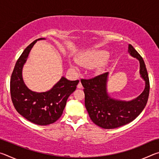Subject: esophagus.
Instances as JSON below:
<instances>
[{"instance_id":"esophagus-1","label":"esophagus","mask_w":159,"mask_h":159,"mask_svg":"<svg viewBox=\"0 0 159 159\" xmlns=\"http://www.w3.org/2000/svg\"><path fill=\"white\" fill-rule=\"evenodd\" d=\"M77 88H83L82 83H81V82H80V81L79 83V84H78Z\"/></svg>"}]
</instances>
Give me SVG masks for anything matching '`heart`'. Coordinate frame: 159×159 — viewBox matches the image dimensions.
I'll return each instance as SVG.
<instances>
[{
	"instance_id": "obj_1",
	"label": "heart",
	"mask_w": 159,
	"mask_h": 159,
	"mask_svg": "<svg viewBox=\"0 0 159 159\" xmlns=\"http://www.w3.org/2000/svg\"><path fill=\"white\" fill-rule=\"evenodd\" d=\"M109 57V53L104 50H93L83 52L78 58V61L83 65L91 66L103 64Z\"/></svg>"
}]
</instances>
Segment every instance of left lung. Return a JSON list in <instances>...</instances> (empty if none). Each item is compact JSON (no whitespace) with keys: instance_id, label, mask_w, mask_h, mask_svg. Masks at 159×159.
<instances>
[{"instance_id":"8db88e82","label":"left lung","mask_w":159,"mask_h":159,"mask_svg":"<svg viewBox=\"0 0 159 159\" xmlns=\"http://www.w3.org/2000/svg\"><path fill=\"white\" fill-rule=\"evenodd\" d=\"M128 52L139 61V74L145 81L143 92L131 101L111 98L107 93L109 72L90 79H81L84 88L85 106L93 122L104 129H113L133 121L140 114L147 103L149 94V80L144 61L130 44Z\"/></svg>"}]
</instances>
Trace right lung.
Segmentation results:
<instances>
[{
  "label": "right lung",
  "mask_w": 159,
  "mask_h": 159,
  "mask_svg": "<svg viewBox=\"0 0 159 159\" xmlns=\"http://www.w3.org/2000/svg\"><path fill=\"white\" fill-rule=\"evenodd\" d=\"M39 39L26 48L15 64L10 79V95L15 109L31 123L47 125L55 123L62 114L66 100L76 89L79 80L61 79L50 90L36 93L26 87L22 78V68L31 48Z\"/></svg>",
  "instance_id": "right-lung-1"
}]
</instances>
